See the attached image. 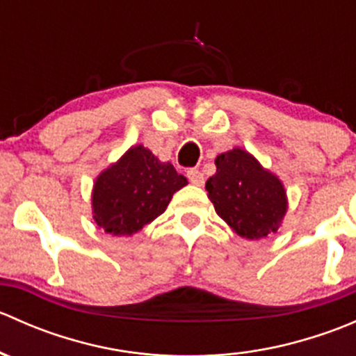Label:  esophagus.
<instances>
[{
	"mask_svg": "<svg viewBox=\"0 0 356 356\" xmlns=\"http://www.w3.org/2000/svg\"><path fill=\"white\" fill-rule=\"evenodd\" d=\"M188 179L195 186H203V182H204L203 172L198 170V168H191V170H188Z\"/></svg>",
	"mask_w": 356,
	"mask_h": 356,
	"instance_id": "obj_1",
	"label": "esophagus"
}]
</instances>
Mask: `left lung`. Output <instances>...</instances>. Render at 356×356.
<instances>
[{
    "label": "left lung",
    "mask_w": 356,
    "mask_h": 356,
    "mask_svg": "<svg viewBox=\"0 0 356 356\" xmlns=\"http://www.w3.org/2000/svg\"><path fill=\"white\" fill-rule=\"evenodd\" d=\"M215 165L217 172L204 189L218 217L250 241L277 232L288 211V195L281 179L243 148L220 153Z\"/></svg>",
    "instance_id": "obj_1"
}]
</instances>
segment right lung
Returning <instances> with one entry per match:
<instances>
[{
    "instance_id": "add662e5",
    "label": "right lung",
    "mask_w": 356,
    "mask_h": 356,
    "mask_svg": "<svg viewBox=\"0 0 356 356\" xmlns=\"http://www.w3.org/2000/svg\"><path fill=\"white\" fill-rule=\"evenodd\" d=\"M186 184L170 161H160L143 145L131 146L96 177L92 218L106 234L127 238L160 217Z\"/></svg>"
}]
</instances>
